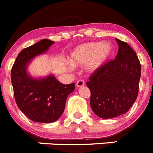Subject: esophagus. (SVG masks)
Here are the masks:
<instances>
[{
  "label": "esophagus",
  "mask_w": 153,
  "mask_h": 153,
  "mask_svg": "<svg viewBox=\"0 0 153 153\" xmlns=\"http://www.w3.org/2000/svg\"><path fill=\"white\" fill-rule=\"evenodd\" d=\"M85 82H84V80L80 79L76 82V86L78 87V88H79V87L84 86V85H85Z\"/></svg>",
  "instance_id": "esophagus-1"
}]
</instances>
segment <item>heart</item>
Segmentation results:
<instances>
[{
  "label": "heart",
  "mask_w": 153,
  "mask_h": 153,
  "mask_svg": "<svg viewBox=\"0 0 153 153\" xmlns=\"http://www.w3.org/2000/svg\"><path fill=\"white\" fill-rule=\"evenodd\" d=\"M111 51L112 48L108 42H88L78 46L71 53L70 62L73 65L89 62L88 69L95 71L104 65L111 56Z\"/></svg>",
  "instance_id": "obj_1"
}]
</instances>
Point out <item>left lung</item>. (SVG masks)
<instances>
[{"instance_id": "obj_1", "label": "left lung", "mask_w": 153, "mask_h": 153, "mask_svg": "<svg viewBox=\"0 0 153 153\" xmlns=\"http://www.w3.org/2000/svg\"><path fill=\"white\" fill-rule=\"evenodd\" d=\"M116 41L119 46L116 58L94 71L86 83L92 111L103 119L127 112L139 92L141 65L138 56L126 42Z\"/></svg>"}]
</instances>
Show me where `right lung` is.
<instances>
[{
	"label": "right lung",
	"mask_w": 153,
	"mask_h": 153,
	"mask_svg": "<svg viewBox=\"0 0 153 153\" xmlns=\"http://www.w3.org/2000/svg\"><path fill=\"white\" fill-rule=\"evenodd\" d=\"M53 41L44 39L19 53L11 69V82L16 105L31 120L53 123L62 116L67 97L75 90V83L64 85L49 75L34 79L27 73L28 62L45 53Z\"/></svg>",
	"instance_id": "obj_1"
}]
</instances>
